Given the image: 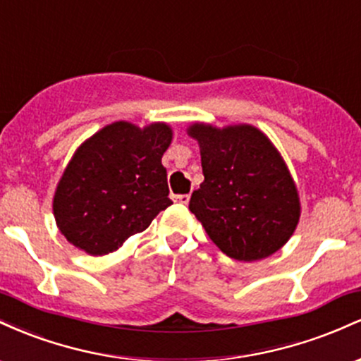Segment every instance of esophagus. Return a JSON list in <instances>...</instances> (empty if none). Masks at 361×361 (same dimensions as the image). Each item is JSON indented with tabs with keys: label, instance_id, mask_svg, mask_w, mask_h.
Listing matches in <instances>:
<instances>
[{
	"label": "esophagus",
	"instance_id": "esophagus-1",
	"mask_svg": "<svg viewBox=\"0 0 361 361\" xmlns=\"http://www.w3.org/2000/svg\"><path fill=\"white\" fill-rule=\"evenodd\" d=\"M175 200L178 202V204L186 205V204H188V202H190V195H188V193H185V195H176Z\"/></svg>",
	"mask_w": 361,
	"mask_h": 361
}]
</instances>
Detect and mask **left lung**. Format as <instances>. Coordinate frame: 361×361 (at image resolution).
I'll use <instances>...</instances> for the list:
<instances>
[{
	"label": "left lung",
	"instance_id": "left-lung-1",
	"mask_svg": "<svg viewBox=\"0 0 361 361\" xmlns=\"http://www.w3.org/2000/svg\"><path fill=\"white\" fill-rule=\"evenodd\" d=\"M204 183L190 210L229 258H268L288 241L300 217L295 181L283 157L259 128L239 123L217 128L193 123Z\"/></svg>",
	"mask_w": 361,
	"mask_h": 361
}]
</instances>
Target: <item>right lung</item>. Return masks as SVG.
Masks as SVG:
<instances>
[{"mask_svg":"<svg viewBox=\"0 0 361 361\" xmlns=\"http://www.w3.org/2000/svg\"><path fill=\"white\" fill-rule=\"evenodd\" d=\"M171 139L168 123L140 128L120 120L85 140L54 195V217L64 238L91 256H103L146 231L173 204L161 163Z\"/></svg>","mask_w":361,"mask_h":361,"instance_id":"obj_1","label":"right lung"}]
</instances>
